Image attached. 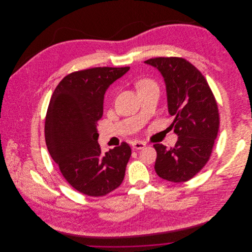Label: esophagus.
I'll list each match as a JSON object with an SVG mask.
<instances>
[{
  "mask_svg": "<svg viewBox=\"0 0 252 252\" xmlns=\"http://www.w3.org/2000/svg\"><path fill=\"white\" fill-rule=\"evenodd\" d=\"M145 145L146 144H144V142H140V141H135L133 144H132V146L135 148V149H143L145 147Z\"/></svg>",
  "mask_w": 252,
  "mask_h": 252,
  "instance_id": "1",
  "label": "esophagus"
}]
</instances>
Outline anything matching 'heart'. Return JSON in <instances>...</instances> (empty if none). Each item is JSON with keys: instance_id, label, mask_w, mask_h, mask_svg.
Masks as SVG:
<instances>
[{"instance_id": "obj_1", "label": "heart", "mask_w": 252, "mask_h": 252, "mask_svg": "<svg viewBox=\"0 0 252 252\" xmlns=\"http://www.w3.org/2000/svg\"><path fill=\"white\" fill-rule=\"evenodd\" d=\"M148 83H154V82H153L152 80H150V79H147V78L142 79V80H140V81L137 83V88L140 87V86H144V85L148 84Z\"/></svg>"}]
</instances>
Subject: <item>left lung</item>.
<instances>
[{
  "instance_id": "obj_1",
  "label": "left lung",
  "mask_w": 252,
  "mask_h": 252,
  "mask_svg": "<svg viewBox=\"0 0 252 252\" xmlns=\"http://www.w3.org/2000/svg\"><path fill=\"white\" fill-rule=\"evenodd\" d=\"M162 73L167 90L168 109L179 136L174 147L161 144L155 172L163 180H191L208 163L219 129V113L215 95L205 76L180 57H157L144 61Z\"/></svg>"
}]
</instances>
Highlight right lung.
<instances>
[{
    "label": "right lung",
    "mask_w": 252,
    "mask_h": 252,
    "mask_svg": "<svg viewBox=\"0 0 252 252\" xmlns=\"http://www.w3.org/2000/svg\"><path fill=\"white\" fill-rule=\"evenodd\" d=\"M130 67H98L66 75L55 88L44 124L45 143L62 176L78 192L105 196L123 181L131 148L127 143L102 153L97 125L108 86Z\"/></svg>",
    "instance_id": "obj_1"
}]
</instances>
